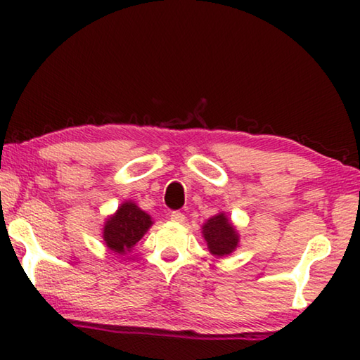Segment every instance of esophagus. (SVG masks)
<instances>
[{"label": "esophagus", "mask_w": 360, "mask_h": 360, "mask_svg": "<svg viewBox=\"0 0 360 360\" xmlns=\"http://www.w3.org/2000/svg\"><path fill=\"white\" fill-rule=\"evenodd\" d=\"M169 219H172V221L176 222V224H182V222L186 221V216L182 214L181 211H173L172 214H169Z\"/></svg>", "instance_id": "34e87169"}]
</instances>
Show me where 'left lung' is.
Returning a JSON list of instances; mask_svg holds the SVG:
<instances>
[{"mask_svg": "<svg viewBox=\"0 0 360 360\" xmlns=\"http://www.w3.org/2000/svg\"><path fill=\"white\" fill-rule=\"evenodd\" d=\"M202 235L208 251L217 259L227 257L240 246L238 230L224 211H219L202 225Z\"/></svg>", "mask_w": 360, "mask_h": 360, "instance_id": "1", "label": "left lung"}]
</instances>
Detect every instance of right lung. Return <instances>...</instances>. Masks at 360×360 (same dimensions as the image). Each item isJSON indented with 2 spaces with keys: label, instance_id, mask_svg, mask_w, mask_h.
<instances>
[{
  "label": "right lung",
  "instance_id": "1",
  "mask_svg": "<svg viewBox=\"0 0 360 360\" xmlns=\"http://www.w3.org/2000/svg\"><path fill=\"white\" fill-rule=\"evenodd\" d=\"M154 221L133 200L122 202L114 214L108 216L101 229V238L109 251L124 255L131 252Z\"/></svg>",
  "mask_w": 360,
  "mask_h": 360
}]
</instances>
